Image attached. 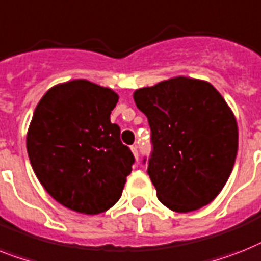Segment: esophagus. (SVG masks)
<instances>
[{"label":"esophagus","mask_w":261,"mask_h":261,"mask_svg":"<svg viewBox=\"0 0 261 261\" xmlns=\"http://www.w3.org/2000/svg\"><path fill=\"white\" fill-rule=\"evenodd\" d=\"M131 151H133V154H134L135 160H138V147L137 146H131Z\"/></svg>","instance_id":"1"}]
</instances>
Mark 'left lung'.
<instances>
[{
    "mask_svg": "<svg viewBox=\"0 0 261 261\" xmlns=\"http://www.w3.org/2000/svg\"><path fill=\"white\" fill-rule=\"evenodd\" d=\"M133 96L151 128L147 173L158 200L178 213L212 202L229 178L239 147L236 118L225 99L209 82L186 76Z\"/></svg>",
    "mask_w": 261,
    "mask_h": 261,
    "instance_id": "1",
    "label": "left lung"
}]
</instances>
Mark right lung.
Instances as JSON below:
<instances>
[{
	"mask_svg": "<svg viewBox=\"0 0 261 261\" xmlns=\"http://www.w3.org/2000/svg\"><path fill=\"white\" fill-rule=\"evenodd\" d=\"M118 94L86 79L46 91L36 106L27 150L52 198L83 215L109 211L122 196L134 155L110 115Z\"/></svg>",
	"mask_w": 261,
	"mask_h": 261,
	"instance_id": "add662e5",
	"label": "right lung"
}]
</instances>
